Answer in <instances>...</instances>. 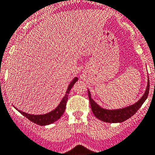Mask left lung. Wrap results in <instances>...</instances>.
<instances>
[{"label":"left lung","instance_id":"obj_1","mask_svg":"<svg viewBox=\"0 0 155 155\" xmlns=\"http://www.w3.org/2000/svg\"><path fill=\"white\" fill-rule=\"evenodd\" d=\"M149 88H150V83H149L148 77L146 91H145L142 97L132 105L122 107V108H118V109H106V108L101 107L93 99L91 92L88 90V97L90 103H91V110H92L95 117H97L98 119H100L101 121H103L104 122L118 123V122H124V121L127 120L128 118L133 116L138 111L140 107L142 106L143 102L146 101V99L148 97Z\"/></svg>","mask_w":155,"mask_h":155}]
</instances>
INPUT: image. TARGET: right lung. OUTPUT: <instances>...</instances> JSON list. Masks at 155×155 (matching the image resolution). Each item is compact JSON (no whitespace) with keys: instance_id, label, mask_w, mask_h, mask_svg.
<instances>
[{"instance_id":"1","label":"right lung","mask_w":155,"mask_h":155,"mask_svg":"<svg viewBox=\"0 0 155 155\" xmlns=\"http://www.w3.org/2000/svg\"><path fill=\"white\" fill-rule=\"evenodd\" d=\"M77 80V77H75L72 79V81H71V83H69V85H68V88H67L66 92H65V94H64V96L63 97L62 99H61V102L59 103V104L57 107H55V109L52 110V111H51L50 112L45 113V114H41V115H33V114H29V113L20 111L18 108H16L15 106L14 107L18 111V112L21 113V115H24L25 117H26V118H27L28 119H29L31 122H34L36 124L40 125V126H48V125L51 124L53 122L58 120L59 118L61 117V115L64 114V110H65V107H66L67 101H68V94H69L71 89L73 87L74 84L76 83Z\"/></svg>"}]
</instances>
